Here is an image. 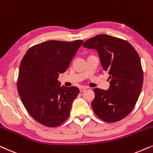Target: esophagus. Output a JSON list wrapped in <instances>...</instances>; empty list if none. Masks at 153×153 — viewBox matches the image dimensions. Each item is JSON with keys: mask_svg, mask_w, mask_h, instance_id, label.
Returning a JSON list of instances; mask_svg holds the SVG:
<instances>
[{"mask_svg": "<svg viewBox=\"0 0 153 153\" xmlns=\"http://www.w3.org/2000/svg\"><path fill=\"white\" fill-rule=\"evenodd\" d=\"M85 90H86V88L84 87H80V92H83V91H85Z\"/></svg>", "mask_w": 153, "mask_h": 153, "instance_id": "34e87169", "label": "esophagus"}]
</instances>
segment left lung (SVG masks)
<instances>
[{"label":"left lung","instance_id":"obj_1","mask_svg":"<svg viewBox=\"0 0 153 153\" xmlns=\"http://www.w3.org/2000/svg\"><path fill=\"white\" fill-rule=\"evenodd\" d=\"M84 48L98 51L103 70L110 75L108 90L94 89L91 107L97 117L107 123L118 122L135 106L143 82L138 54L127 42L113 36L99 34L86 40Z\"/></svg>","mask_w":153,"mask_h":153}]
</instances>
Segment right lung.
<instances>
[{"instance_id":"right-lung-1","label":"right lung","mask_w":153,"mask_h":153,"mask_svg":"<svg viewBox=\"0 0 153 153\" xmlns=\"http://www.w3.org/2000/svg\"><path fill=\"white\" fill-rule=\"evenodd\" d=\"M82 42L49 40L32 46L22 59L18 93L28 113L45 127H56L64 123L80 93L76 87H60L58 78L68 68Z\"/></svg>"}]
</instances>
